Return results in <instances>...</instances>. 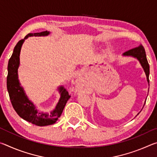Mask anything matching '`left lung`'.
I'll use <instances>...</instances> for the list:
<instances>
[{
  "instance_id": "obj_1",
  "label": "left lung",
  "mask_w": 157,
  "mask_h": 157,
  "mask_svg": "<svg viewBox=\"0 0 157 157\" xmlns=\"http://www.w3.org/2000/svg\"><path fill=\"white\" fill-rule=\"evenodd\" d=\"M123 56L134 57L139 61V63H140V65L142 66V68H143V70H144V72L146 75V78H147L148 85L150 86V80H149L150 66H149V63L147 60V57H146V54H145L144 48H143L142 46H140L137 48H135L131 49L128 50V51H126L125 52H124L123 54ZM146 99H147V98H146ZM145 104V101L144 105H143V107H144ZM139 113H138L136 116L139 115Z\"/></svg>"
}]
</instances>
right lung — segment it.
I'll use <instances>...</instances> for the list:
<instances>
[{
  "mask_svg": "<svg viewBox=\"0 0 157 157\" xmlns=\"http://www.w3.org/2000/svg\"><path fill=\"white\" fill-rule=\"evenodd\" d=\"M50 34L49 31H45L27 34L24 39H21L16 45L7 66V89L13 107L21 118L37 126H47L56 123L71 97L64 87L59 86L57 89L60 94V98L54 109L50 112L38 111L36 106L27 96L18 79V69L20 66V53L25 39L29 36H46Z\"/></svg>",
  "mask_w": 157,
  "mask_h": 157,
  "instance_id": "1",
  "label": "right lung"
}]
</instances>
